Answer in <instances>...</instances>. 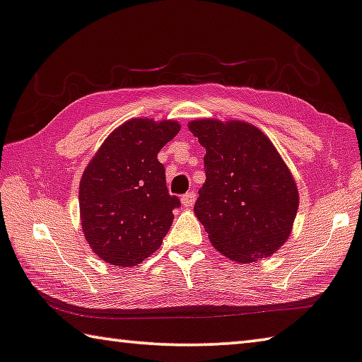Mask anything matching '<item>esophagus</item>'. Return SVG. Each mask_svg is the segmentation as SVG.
I'll return each instance as SVG.
<instances>
[{
    "label": "esophagus",
    "mask_w": 362,
    "mask_h": 362,
    "mask_svg": "<svg viewBox=\"0 0 362 362\" xmlns=\"http://www.w3.org/2000/svg\"><path fill=\"white\" fill-rule=\"evenodd\" d=\"M194 201H196V193L194 192H188V193H185V194L182 196V204L187 206V207L193 206Z\"/></svg>",
    "instance_id": "esophagus-1"
}]
</instances>
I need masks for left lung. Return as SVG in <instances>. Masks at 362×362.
Instances as JSON below:
<instances>
[{
	"instance_id": "8db88e82",
	"label": "left lung",
	"mask_w": 362,
	"mask_h": 362,
	"mask_svg": "<svg viewBox=\"0 0 362 362\" xmlns=\"http://www.w3.org/2000/svg\"><path fill=\"white\" fill-rule=\"evenodd\" d=\"M206 148V182L194 214L212 246L238 263L269 257L287 241L298 209L289 168L269 139L243 121L188 124Z\"/></svg>"
}]
</instances>
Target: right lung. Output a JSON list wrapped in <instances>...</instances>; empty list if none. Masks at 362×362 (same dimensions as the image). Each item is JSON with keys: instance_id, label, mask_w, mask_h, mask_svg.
I'll return each mask as SVG.
<instances>
[{"instance_id": "1", "label": "right lung", "mask_w": 362, "mask_h": 362, "mask_svg": "<svg viewBox=\"0 0 362 362\" xmlns=\"http://www.w3.org/2000/svg\"><path fill=\"white\" fill-rule=\"evenodd\" d=\"M179 131L177 121H126L105 139L83 173V233L107 263L136 267L161 246L180 199L168 192L158 153Z\"/></svg>"}]
</instances>
